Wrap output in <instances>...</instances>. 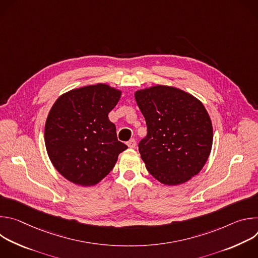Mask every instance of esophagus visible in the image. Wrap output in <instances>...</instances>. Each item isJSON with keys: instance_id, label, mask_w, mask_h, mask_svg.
<instances>
[{"instance_id": "esophagus-1", "label": "esophagus", "mask_w": 258, "mask_h": 258, "mask_svg": "<svg viewBox=\"0 0 258 258\" xmlns=\"http://www.w3.org/2000/svg\"><path fill=\"white\" fill-rule=\"evenodd\" d=\"M126 145L128 146V148H131V149H134V148H136V146H137V142H136V140H135V139H132V140H130V141L126 143Z\"/></svg>"}]
</instances>
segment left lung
<instances>
[{
    "label": "left lung",
    "instance_id": "1",
    "mask_svg": "<svg viewBox=\"0 0 258 258\" xmlns=\"http://www.w3.org/2000/svg\"><path fill=\"white\" fill-rule=\"evenodd\" d=\"M148 133L139 144L146 168L161 183L180 185L198 174L212 148V122L202 102L180 89L156 85L136 91Z\"/></svg>",
    "mask_w": 258,
    "mask_h": 258
}]
</instances>
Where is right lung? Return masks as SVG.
I'll return each mask as SVG.
<instances>
[{
	"mask_svg": "<svg viewBox=\"0 0 258 258\" xmlns=\"http://www.w3.org/2000/svg\"><path fill=\"white\" fill-rule=\"evenodd\" d=\"M121 91L107 84L70 90L53 104L45 125V145L56 170L82 187L97 185L127 146L117 140L108 113Z\"/></svg>",
	"mask_w": 258,
	"mask_h": 258,
	"instance_id": "1",
	"label": "right lung"
}]
</instances>
